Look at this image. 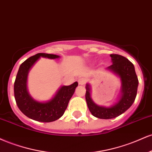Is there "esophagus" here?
Listing matches in <instances>:
<instances>
[{
    "mask_svg": "<svg viewBox=\"0 0 152 152\" xmlns=\"http://www.w3.org/2000/svg\"><path fill=\"white\" fill-rule=\"evenodd\" d=\"M85 83H86V80H85V79H84V78L81 77V78H79V79H78V83H79V85H85Z\"/></svg>",
    "mask_w": 152,
    "mask_h": 152,
    "instance_id": "34e87169",
    "label": "esophagus"
}]
</instances>
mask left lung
<instances>
[{"mask_svg": "<svg viewBox=\"0 0 152 152\" xmlns=\"http://www.w3.org/2000/svg\"><path fill=\"white\" fill-rule=\"evenodd\" d=\"M110 57L112 65L109 66L107 69L119 75L122 80V94L118 103L111 107L98 106L91 99L89 85L86 86L85 99L87 106L92 115L99 119L115 118L126 112L134 102L138 87L139 80L133 64L120 55L111 54Z\"/></svg>", "mask_w": 152, "mask_h": 152, "instance_id": "8db88e82", "label": "left lung"}]
</instances>
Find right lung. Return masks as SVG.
Listing matches in <instances>:
<instances>
[{"label": "right lung", "mask_w": 152, "mask_h": 152, "mask_svg": "<svg viewBox=\"0 0 152 152\" xmlns=\"http://www.w3.org/2000/svg\"><path fill=\"white\" fill-rule=\"evenodd\" d=\"M40 57L50 59L59 58L56 55L37 53L23 62L20 66L14 83V96L19 110L25 115L38 122H50L60 118L65 113L78 83L75 82L69 86H62L54 98L48 102L34 100L27 91V76L30 67Z\"/></svg>", "instance_id": "obj_1"}]
</instances>
